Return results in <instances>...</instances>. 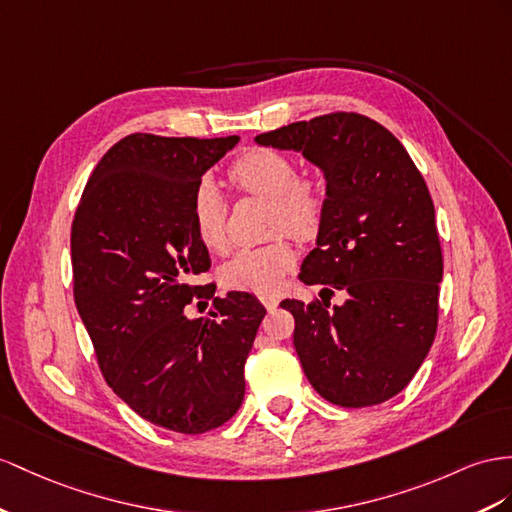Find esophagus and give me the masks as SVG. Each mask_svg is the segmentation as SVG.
<instances>
[{
	"mask_svg": "<svg viewBox=\"0 0 512 512\" xmlns=\"http://www.w3.org/2000/svg\"><path fill=\"white\" fill-rule=\"evenodd\" d=\"M259 300H261V305H264L266 309H274L279 305V300L274 298V296H259Z\"/></svg>",
	"mask_w": 512,
	"mask_h": 512,
	"instance_id": "esophagus-1",
	"label": "esophagus"
}]
</instances>
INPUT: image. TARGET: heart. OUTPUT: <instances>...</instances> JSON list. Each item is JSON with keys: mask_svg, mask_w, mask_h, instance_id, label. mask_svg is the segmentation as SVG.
<instances>
[{"mask_svg": "<svg viewBox=\"0 0 512 512\" xmlns=\"http://www.w3.org/2000/svg\"><path fill=\"white\" fill-rule=\"evenodd\" d=\"M231 179L246 194L272 201L270 222L274 233H290L309 240L322 227L326 192L316 177L298 175L290 155L257 147L240 155L231 166ZM190 218L196 238L209 251L227 246V203L214 181L196 183L190 199ZM296 264V251L287 240L264 246L240 248L220 270V279L229 290L272 294Z\"/></svg>", "mask_w": 512, "mask_h": 512, "instance_id": "obj_1", "label": "heart"}]
</instances>
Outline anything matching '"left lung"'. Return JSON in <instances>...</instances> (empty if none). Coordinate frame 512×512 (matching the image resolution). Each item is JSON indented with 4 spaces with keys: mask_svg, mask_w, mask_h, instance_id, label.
Segmentation results:
<instances>
[{
    "mask_svg": "<svg viewBox=\"0 0 512 512\" xmlns=\"http://www.w3.org/2000/svg\"><path fill=\"white\" fill-rule=\"evenodd\" d=\"M322 168L326 209L300 281L346 303L283 300L294 348L324 400L381 404L419 370L437 333L443 255L426 181L400 140L368 116L331 112L259 134Z\"/></svg>",
    "mask_w": 512,
    "mask_h": 512,
    "instance_id": "left-lung-1",
    "label": "left lung"
}]
</instances>
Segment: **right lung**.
I'll list each match as a JSON object with an SVG mask.
<instances>
[{"instance_id": "right-lung-1", "label": "right lung", "mask_w": 512, "mask_h": 512, "mask_svg": "<svg viewBox=\"0 0 512 512\" xmlns=\"http://www.w3.org/2000/svg\"><path fill=\"white\" fill-rule=\"evenodd\" d=\"M238 140L125 136L90 175L71 227L75 307L103 378L142 419L183 435L238 413L266 316L246 292L215 298L205 319L185 316L194 297L216 292L192 285L212 266L192 227V192Z\"/></svg>"}]
</instances>
